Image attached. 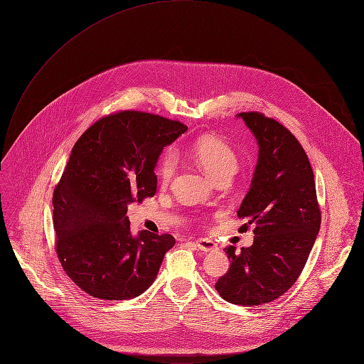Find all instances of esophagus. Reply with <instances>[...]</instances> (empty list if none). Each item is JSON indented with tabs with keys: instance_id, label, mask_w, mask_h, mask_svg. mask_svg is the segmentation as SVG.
<instances>
[{
	"instance_id": "obj_1",
	"label": "esophagus",
	"mask_w": 364,
	"mask_h": 364,
	"mask_svg": "<svg viewBox=\"0 0 364 364\" xmlns=\"http://www.w3.org/2000/svg\"><path fill=\"white\" fill-rule=\"evenodd\" d=\"M196 246L201 250V252H205V253H211V252H215L217 250V245L214 243V241L208 240V238H198L196 241Z\"/></svg>"
}]
</instances>
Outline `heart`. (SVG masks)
<instances>
[{"mask_svg":"<svg viewBox=\"0 0 364 364\" xmlns=\"http://www.w3.org/2000/svg\"><path fill=\"white\" fill-rule=\"evenodd\" d=\"M190 154L213 181L221 177H232V174L238 168V159L234 150L227 143L215 137L198 139L190 149ZM176 170V151H164L156 167V176L159 183L163 186L168 184L173 180Z\"/></svg>","mask_w":364,"mask_h":364,"instance_id":"heart-1","label":"heart"}]
</instances>
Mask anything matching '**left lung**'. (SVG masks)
Returning a JSON list of instances; mask_svg holds the SVG:
<instances>
[{"mask_svg": "<svg viewBox=\"0 0 364 364\" xmlns=\"http://www.w3.org/2000/svg\"><path fill=\"white\" fill-rule=\"evenodd\" d=\"M259 144L252 186L237 211L255 224L250 247L225 249L230 269L215 283L228 303L260 306L283 296L299 279L320 230L314 174L299 140L262 112H240Z\"/></svg>", "mask_w": 364, "mask_h": 364, "instance_id": "8db88e82", "label": "left lung"}]
</instances>
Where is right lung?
Instances as JSON below:
<instances>
[{"mask_svg":"<svg viewBox=\"0 0 364 364\" xmlns=\"http://www.w3.org/2000/svg\"><path fill=\"white\" fill-rule=\"evenodd\" d=\"M187 132L180 121L143 111H118L77 140L54 188L55 250L67 276L101 300H129L156 280L171 234L134 237L127 205L157 191L163 149Z\"/></svg>","mask_w":364,"mask_h":364,"instance_id":"right-lung-1","label":"right lung"}]
</instances>
